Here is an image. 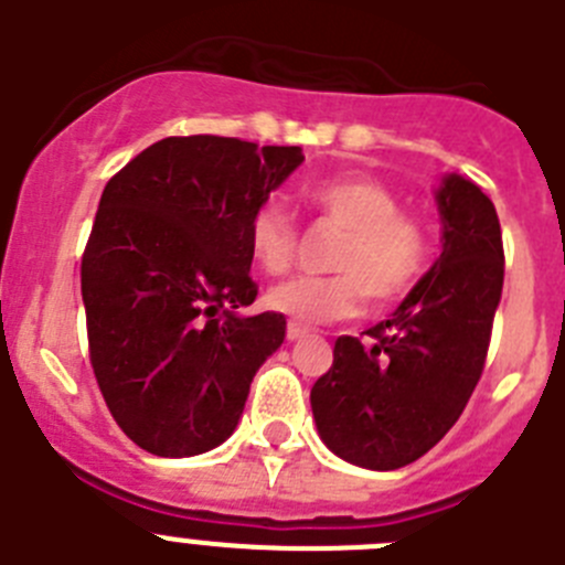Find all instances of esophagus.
<instances>
[{"instance_id":"obj_1","label":"esophagus","mask_w":565,"mask_h":565,"mask_svg":"<svg viewBox=\"0 0 565 565\" xmlns=\"http://www.w3.org/2000/svg\"><path fill=\"white\" fill-rule=\"evenodd\" d=\"M308 333V328H302V326H297V322H288V328H286V337H288V342H297V339H302Z\"/></svg>"}]
</instances>
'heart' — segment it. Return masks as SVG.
I'll use <instances>...</instances> for the list:
<instances>
[{
	"instance_id": "b5f03b06",
	"label": "heart",
	"mask_w": 565,
	"mask_h": 565,
	"mask_svg": "<svg viewBox=\"0 0 565 565\" xmlns=\"http://www.w3.org/2000/svg\"><path fill=\"white\" fill-rule=\"evenodd\" d=\"M306 194L328 221L348 228L331 259L339 274L279 282L266 297L274 311L317 326L359 313L364 297L393 302L411 291L427 257V237L422 223L402 212L393 189L364 174H337L311 183ZM248 248L266 274L291 268L297 226L286 203L268 198L254 209Z\"/></svg>"
}]
</instances>
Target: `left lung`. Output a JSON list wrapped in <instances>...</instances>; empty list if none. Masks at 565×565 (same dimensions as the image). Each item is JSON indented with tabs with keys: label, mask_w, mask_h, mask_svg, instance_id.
Masks as SVG:
<instances>
[{
	"label": "left lung",
	"mask_w": 565,
	"mask_h": 565,
	"mask_svg": "<svg viewBox=\"0 0 565 565\" xmlns=\"http://www.w3.org/2000/svg\"><path fill=\"white\" fill-rule=\"evenodd\" d=\"M441 254L402 306L339 337L311 391L319 438L342 461L398 469L433 450L476 391L503 288L501 223L481 186L450 172L436 189Z\"/></svg>",
	"instance_id": "obj_1"
}]
</instances>
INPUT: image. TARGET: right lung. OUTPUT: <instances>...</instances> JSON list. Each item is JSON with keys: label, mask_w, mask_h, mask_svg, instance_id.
Here are the masks:
<instances>
[{"label": "right lung", "mask_w": 565, "mask_h": 565, "mask_svg": "<svg viewBox=\"0 0 565 565\" xmlns=\"http://www.w3.org/2000/svg\"><path fill=\"white\" fill-rule=\"evenodd\" d=\"M306 161L299 147L163 138L104 186L82 259L89 362L109 413L141 450L221 447L252 379L286 339L282 313H243L248 221Z\"/></svg>", "instance_id": "right-lung-1"}]
</instances>
